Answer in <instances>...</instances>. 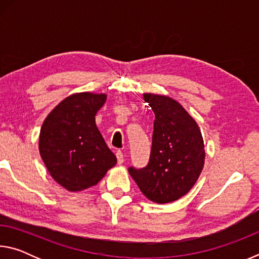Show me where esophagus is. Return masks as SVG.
Wrapping results in <instances>:
<instances>
[{
    "label": "esophagus",
    "instance_id": "esophagus-1",
    "mask_svg": "<svg viewBox=\"0 0 259 259\" xmlns=\"http://www.w3.org/2000/svg\"><path fill=\"white\" fill-rule=\"evenodd\" d=\"M116 157H117V163L119 164H122L124 162V155L123 153H122L121 151H117L116 152Z\"/></svg>",
    "mask_w": 259,
    "mask_h": 259
}]
</instances>
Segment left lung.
Listing matches in <instances>:
<instances>
[{
	"label": "left lung",
	"instance_id": "obj_1",
	"mask_svg": "<svg viewBox=\"0 0 259 259\" xmlns=\"http://www.w3.org/2000/svg\"><path fill=\"white\" fill-rule=\"evenodd\" d=\"M154 113V130L148 163L129 166L143 194L156 203L176 201L198 181L204 163V145L196 122L176 100L144 95Z\"/></svg>",
	"mask_w": 259,
	"mask_h": 259
}]
</instances>
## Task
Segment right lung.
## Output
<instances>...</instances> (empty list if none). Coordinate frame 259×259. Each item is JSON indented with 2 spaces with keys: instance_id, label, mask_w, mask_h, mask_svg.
Wrapping results in <instances>:
<instances>
[{
  "instance_id": "1",
  "label": "right lung",
  "mask_w": 259,
  "mask_h": 259,
  "mask_svg": "<svg viewBox=\"0 0 259 259\" xmlns=\"http://www.w3.org/2000/svg\"><path fill=\"white\" fill-rule=\"evenodd\" d=\"M106 95L82 93L64 99L40 133V154L55 181L68 191H82L96 184L116 164L95 122Z\"/></svg>"
}]
</instances>
